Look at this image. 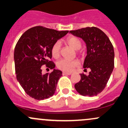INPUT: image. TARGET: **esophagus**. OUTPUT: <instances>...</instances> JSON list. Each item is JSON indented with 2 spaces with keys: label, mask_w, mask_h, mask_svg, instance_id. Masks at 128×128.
<instances>
[{
  "label": "esophagus",
  "mask_w": 128,
  "mask_h": 128,
  "mask_svg": "<svg viewBox=\"0 0 128 128\" xmlns=\"http://www.w3.org/2000/svg\"><path fill=\"white\" fill-rule=\"evenodd\" d=\"M72 74L70 72H62V75H71Z\"/></svg>",
  "instance_id": "obj_1"
}]
</instances>
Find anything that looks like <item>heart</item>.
<instances>
[{
    "label": "heart",
    "instance_id": "b5f03b06",
    "mask_svg": "<svg viewBox=\"0 0 128 128\" xmlns=\"http://www.w3.org/2000/svg\"><path fill=\"white\" fill-rule=\"evenodd\" d=\"M66 43L72 47V48L78 50L82 47V42L78 37L75 36H69L66 40ZM60 44L59 42H55L51 48V53L52 56L57 59L60 56ZM79 62L77 60H68L66 59H62L57 62V67L58 68L66 72H70L75 68L78 66Z\"/></svg>",
    "mask_w": 128,
    "mask_h": 128
}]
</instances>
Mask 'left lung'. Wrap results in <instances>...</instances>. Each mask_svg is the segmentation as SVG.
Instances as JSON below:
<instances>
[{
    "mask_svg": "<svg viewBox=\"0 0 128 128\" xmlns=\"http://www.w3.org/2000/svg\"><path fill=\"white\" fill-rule=\"evenodd\" d=\"M70 33L85 42L87 55L83 68H90L88 75L80 74L81 80L75 88L82 96L92 97L106 88L114 68V50L107 35L96 27L70 30Z\"/></svg>",
    "mask_w": 128,
    "mask_h": 128,
    "instance_id": "8db88e82",
    "label": "left lung"
}]
</instances>
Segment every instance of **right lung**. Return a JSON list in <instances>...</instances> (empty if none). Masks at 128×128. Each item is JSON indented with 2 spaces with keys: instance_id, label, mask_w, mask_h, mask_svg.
I'll list each match as a JSON object with an SVG mask.
<instances>
[{
  "instance_id": "add662e5",
  "label": "right lung",
  "mask_w": 128,
  "mask_h": 128,
  "mask_svg": "<svg viewBox=\"0 0 128 128\" xmlns=\"http://www.w3.org/2000/svg\"><path fill=\"white\" fill-rule=\"evenodd\" d=\"M68 32L36 26L26 30L18 40L14 52L16 78L26 93L34 99L44 100L54 94L62 72L54 69V63L49 60L52 58L51 48ZM44 65L54 70L42 74Z\"/></svg>"
}]
</instances>
